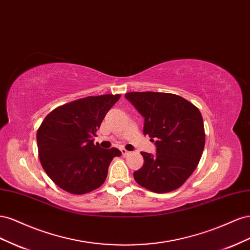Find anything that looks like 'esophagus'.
Segmentation results:
<instances>
[{"label":"esophagus","instance_id":"1","mask_svg":"<svg viewBox=\"0 0 250 250\" xmlns=\"http://www.w3.org/2000/svg\"><path fill=\"white\" fill-rule=\"evenodd\" d=\"M120 151H121V153H123V156H129L130 154H131V152H129V151H126V149L125 148H121L120 149Z\"/></svg>","mask_w":250,"mask_h":250}]
</instances>
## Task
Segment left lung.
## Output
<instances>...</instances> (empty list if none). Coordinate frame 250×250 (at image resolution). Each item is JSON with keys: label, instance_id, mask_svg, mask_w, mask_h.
<instances>
[{"label": "left lung", "instance_id": "8db88e82", "mask_svg": "<svg viewBox=\"0 0 250 250\" xmlns=\"http://www.w3.org/2000/svg\"><path fill=\"white\" fill-rule=\"evenodd\" d=\"M125 98L145 117L144 134L156 155L141 152L144 166L134 179L158 194L179 188L194 173L205 146L203 118L196 105L172 93L130 92Z\"/></svg>", "mask_w": 250, "mask_h": 250}]
</instances>
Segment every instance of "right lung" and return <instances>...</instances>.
Here are the masks:
<instances>
[{
    "instance_id": "add662e5",
    "label": "right lung",
    "mask_w": 250,
    "mask_h": 250,
    "mask_svg": "<svg viewBox=\"0 0 250 250\" xmlns=\"http://www.w3.org/2000/svg\"><path fill=\"white\" fill-rule=\"evenodd\" d=\"M120 94L88 96L58 106L37 133L39 157L46 174L70 194L83 195L102 187L116 147L104 149L93 137Z\"/></svg>"
}]
</instances>
